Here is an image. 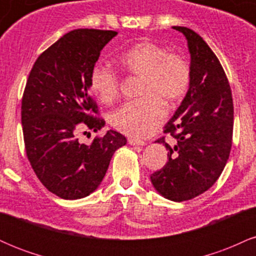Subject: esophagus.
Instances as JSON below:
<instances>
[{"mask_svg":"<svg viewBox=\"0 0 256 256\" xmlns=\"http://www.w3.org/2000/svg\"><path fill=\"white\" fill-rule=\"evenodd\" d=\"M128 144H131V146H144L146 144L144 140H138V138H134V137L128 138Z\"/></svg>","mask_w":256,"mask_h":256,"instance_id":"esophagus-1","label":"esophagus"}]
</instances>
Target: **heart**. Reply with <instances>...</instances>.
<instances>
[{"label":"heart","instance_id":"obj_1","mask_svg":"<svg viewBox=\"0 0 256 256\" xmlns=\"http://www.w3.org/2000/svg\"><path fill=\"white\" fill-rule=\"evenodd\" d=\"M120 67L128 74L140 77L138 95L142 98L126 102L110 114L112 126L131 137L150 136L165 120L166 107L178 104L192 83L190 64L182 55L149 40L128 48L119 56ZM90 90L100 102L110 104L120 94V77L102 64L90 72Z\"/></svg>","mask_w":256,"mask_h":256}]
</instances>
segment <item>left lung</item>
Returning <instances> with one entry per match:
<instances>
[{
	"instance_id": "left-lung-1",
	"label": "left lung",
	"mask_w": 256,
	"mask_h": 256,
	"mask_svg": "<svg viewBox=\"0 0 256 256\" xmlns=\"http://www.w3.org/2000/svg\"><path fill=\"white\" fill-rule=\"evenodd\" d=\"M188 40L192 83L174 116L165 125L167 164L150 176L158 192L171 201L192 200L218 180L228 162L234 132V102L224 68L195 31L173 26Z\"/></svg>"
}]
</instances>
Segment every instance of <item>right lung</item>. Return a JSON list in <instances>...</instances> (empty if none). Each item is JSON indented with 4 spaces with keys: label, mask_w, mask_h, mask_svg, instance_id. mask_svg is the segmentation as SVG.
Segmentation results:
<instances>
[{
    "label": "right lung",
    "mask_w": 256,
    "mask_h": 256,
    "mask_svg": "<svg viewBox=\"0 0 256 256\" xmlns=\"http://www.w3.org/2000/svg\"><path fill=\"white\" fill-rule=\"evenodd\" d=\"M116 31L78 28L44 50L32 67L22 101L26 155L49 192L64 200L83 198L101 184L114 152L126 138L110 130L90 146L80 130L104 126L90 95V72Z\"/></svg>",
    "instance_id": "1"
}]
</instances>
